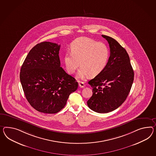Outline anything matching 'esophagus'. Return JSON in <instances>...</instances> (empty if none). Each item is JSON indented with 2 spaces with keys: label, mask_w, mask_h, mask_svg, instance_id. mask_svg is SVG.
<instances>
[{
  "label": "esophagus",
  "mask_w": 156,
  "mask_h": 156,
  "mask_svg": "<svg viewBox=\"0 0 156 156\" xmlns=\"http://www.w3.org/2000/svg\"><path fill=\"white\" fill-rule=\"evenodd\" d=\"M79 85L80 88L85 87V84H84V82H82V81H79Z\"/></svg>",
  "instance_id": "esophagus-1"
}]
</instances>
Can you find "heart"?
Returning a JSON list of instances; mask_svg holds the SVG:
<instances>
[{"mask_svg":"<svg viewBox=\"0 0 156 156\" xmlns=\"http://www.w3.org/2000/svg\"><path fill=\"white\" fill-rule=\"evenodd\" d=\"M110 56L106 44L86 37L76 39L71 44V52L64 56V63L68 73L72 74L80 65L78 76L84 79L89 75L95 76L106 68Z\"/></svg>","mask_w":156,"mask_h":156,"instance_id":"b5f03b06","label":"heart"}]
</instances>
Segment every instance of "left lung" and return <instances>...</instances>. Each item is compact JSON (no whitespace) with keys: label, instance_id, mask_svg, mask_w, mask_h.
Returning <instances> with one entry per match:
<instances>
[{"label":"left lung","instance_id":"obj_1","mask_svg":"<svg viewBox=\"0 0 156 156\" xmlns=\"http://www.w3.org/2000/svg\"><path fill=\"white\" fill-rule=\"evenodd\" d=\"M108 41L110 55L104 71L90 80L93 94L88 107L98 113H107L119 108L126 100L134 79L128 53L115 40L102 35Z\"/></svg>","mask_w":156,"mask_h":156}]
</instances>
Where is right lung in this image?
<instances>
[{
	"mask_svg": "<svg viewBox=\"0 0 156 156\" xmlns=\"http://www.w3.org/2000/svg\"><path fill=\"white\" fill-rule=\"evenodd\" d=\"M60 45L42 42L30 50L20 70L21 84L29 103L38 112L57 113L66 105L78 83L60 67Z\"/></svg>",
	"mask_w": 156,
	"mask_h": 156,
	"instance_id": "1",
	"label": "right lung"
}]
</instances>
